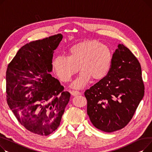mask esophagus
I'll list each match as a JSON object with an SVG mask.
<instances>
[{
  "mask_svg": "<svg viewBox=\"0 0 152 152\" xmlns=\"http://www.w3.org/2000/svg\"><path fill=\"white\" fill-rule=\"evenodd\" d=\"M70 94H72V96H78V95H80V93L79 91H75V90H72V91H70Z\"/></svg>",
  "mask_w": 152,
  "mask_h": 152,
  "instance_id": "34e87169",
  "label": "esophagus"
}]
</instances>
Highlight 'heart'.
<instances>
[{"label": "heart", "instance_id": "b5f03b06", "mask_svg": "<svg viewBox=\"0 0 152 152\" xmlns=\"http://www.w3.org/2000/svg\"><path fill=\"white\" fill-rule=\"evenodd\" d=\"M112 53L97 40H88L74 45L69 56H56L52 62L53 70L62 82H69L79 69L82 70L72 83V88L81 89L92 78L100 80L109 74L112 63ZM80 68H79V67Z\"/></svg>", "mask_w": 152, "mask_h": 152}]
</instances>
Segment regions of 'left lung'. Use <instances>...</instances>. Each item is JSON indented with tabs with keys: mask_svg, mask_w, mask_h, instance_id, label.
Segmentation results:
<instances>
[{
	"mask_svg": "<svg viewBox=\"0 0 152 152\" xmlns=\"http://www.w3.org/2000/svg\"><path fill=\"white\" fill-rule=\"evenodd\" d=\"M105 77L85 92L93 125L107 132L125 127L144 95L141 66L132 52L119 44Z\"/></svg>",
	"mask_w": 152,
	"mask_h": 152,
	"instance_id": "left-lung-1",
	"label": "left lung"
}]
</instances>
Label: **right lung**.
<instances>
[{"label":"right lung","instance_id":"obj_1","mask_svg":"<svg viewBox=\"0 0 152 152\" xmlns=\"http://www.w3.org/2000/svg\"><path fill=\"white\" fill-rule=\"evenodd\" d=\"M62 39L58 34L24 45L7 69L9 107L22 126L40 136L59 127L70 99V94L50 74L53 53Z\"/></svg>","mask_w":152,"mask_h":152}]
</instances>
